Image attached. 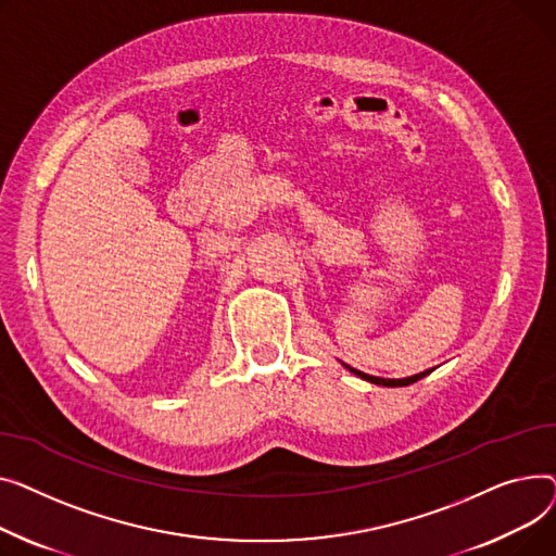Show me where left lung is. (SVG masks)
<instances>
[{
    "mask_svg": "<svg viewBox=\"0 0 556 556\" xmlns=\"http://www.w3.org/2000/svg\"><path fill=\"white\" fill-rule=\"evenodd\" d=\"M350 372H354V375H358L362 379H366V381H370V383H377V386H390V388H397V386H410V383H415L417 379H421V377H427L431 370H424V372H419V375H413V377H406V379H381V377H372V375H366V372H358V370H354V368H350V366H345Z\"/></svg>",
    "mask_w": 556,
    "mask_h": 556,
    "instance_id": "obj_1",
    "label": "left lung"
}]
</instances>
